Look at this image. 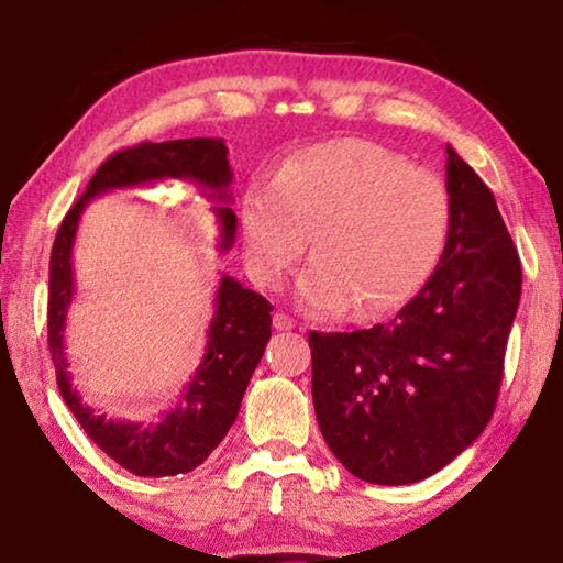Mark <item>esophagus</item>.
Returning a JSON list of instances; mask_svg holds the SVG:
<instances>
[{
	"mask_svg": "<svg viewBox=\"0 0 563 563\" xmlns=\"http://www.w3.org/2000/svg\"><path fill=\"white\" fill-rule=\"evenodd\" d=\"M273 325H275V330H295V328H298V322L285 316V312H275Z\"/></svg>",
	"mask_w": 563,
	"mask_h": 563,
	"instance_id": "obj_1",
	"label": "esophagus"
}]
</instances>
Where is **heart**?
I'll use <instances>...</instances> for the list:
<instances>
[{
    "label": "heart",
    "instance_id": "heart-1",
    "mask_svg": "<svg viewBox=\"0 0 563 563\" xmlns=\"http://www.w3.org/2000/svg\"><path fill=\"white\" fill-rule=\"evenodd\" d=\"M450 194L430 170L373 141L312 146L275 178H255L241 201L253 278L278 285L308 247L302 308L369 320L397 310L430 280L450 235Z\"/></svg>",
    "mask_w": 563,
    "mask_h": 563
}]
</instances>
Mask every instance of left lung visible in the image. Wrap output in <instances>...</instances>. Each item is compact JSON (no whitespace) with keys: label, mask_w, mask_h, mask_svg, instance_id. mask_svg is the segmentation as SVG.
I'll return each instance as SVG.
<instances>
[{"label":"left lung","mask_w":563,"mask_h":563,"mask_svg":"<svg viewBox=\"0 0 563 563\" xmlns=\"http://www.w3.org/2000/svg\"><path fill=\"white\" fill-rule=\"evenodd\" d=\"M450 235L432 278L387 325L310 332L312 405L362 482L412 484L460 456L497 405L521 263L487 184L446 146Z\"/></svg>","instance_id":"1"}]
</instances>
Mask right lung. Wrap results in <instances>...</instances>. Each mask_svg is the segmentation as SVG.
Returning <instances> with one entry per match:
<instances>
[{
    "instance_id": "add662e5",
    "label": "right lung",
    "mask_w": 563,
    "mask_h": 563,
    "mask_svg": "<svg viewBox=\"0 0 563 563\" xmlns=\"http://www.w3.org/2000/svg\"><path fill=\"white\" fill-rule=\"evenodd\" d=\"M161 178H184L198 186L216 201L213 213L221 225V243L225 253L233 245L238 218L228 190L233 180L228 148L223 139H178L164 144H144L121 148L103 161L89 180L87 194L59 225L49 261V350L56 367V383L66 407L79 419L91 442L107 452L113 462L136 476H176L196 470L208 460L235 422L245 387L258 367L271 340L273 305L263 295L243 288L231 275H223L216 292V312L208 328L206 355L196 375L184 387L166 417L154 424L121 422L97 415L81 402L64 357L66 312L74 298L71 251L76 228L84 208L113 188L151 184Z\"/></svg>"
}]
</instances>
